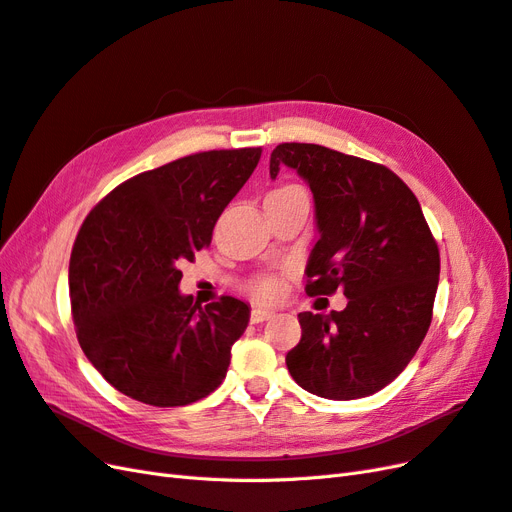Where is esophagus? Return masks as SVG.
Wrapping results in <instances>:
<instances>
[{"label":"esophagus","mask_w":512,"mask_h":512,"mask_svg":"<svg viewBox=\"0 0 512 512\" xmlns=\"http://www.w3.org/2000/svg\"><path fill=\"white\" fill-rule=\"evenodd\" d=\"M273 316V312L271 309H262V307H254L252 309V314H250V320L254 322V324H258V322H265V320H269Z\"/></svg>","instance_id":"esophagus-1"}]
</instances>
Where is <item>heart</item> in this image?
<instances>
[{
  "instance_id": "heart-1",
  "label": "heart",
  "mask_w": 512,
  "mask_h": 512,
  "mask_svg": "<svg viewBox=\"0 0 512 512\" xmlns=\"http://www.w3.org/2000/svg\"><path fill=\"white\" fill-rule=\"evenodd\" d=\"M292 190H299V188H297V185H284V188H277L273 192H292ZM282 290H284L282 277L275 275V273L260 275L250 284V292L260 301H275L282 294Z\"/></svg>"
}]
</instances>
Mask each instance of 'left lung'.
Returning a JSON list of instances; mask_svg holds the SVG:
<instances>
[{
  "label": "left lung",
  "instance_id": "obj_1",
  "mask_svg": "<svg viewBox=\"0 0 512 512\" xmlns=\"http://www.w3.org/2000/svg\"><path fill=\"white\" fill-rule=\"evenodd\" d=\"M294 168L316 205L318 241L307 260L309 297L342 288V312L299 314L290 376L324 399H359L391 384L431 324L440 252L416 196L393 170L335 149L282 143L271 179Z\"/></svg>",
  "mask_w": 512,
  "mask_h": 512
}]
</instances>
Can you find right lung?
<instances>
[{
	"instance_id": "obj_1",
	"label": "right lung",
	"mask_w": 512,
	"mask_h": 512,
	"mask_svg": "<svg viewBox=\"0 0 512 512\" xmlns=\"http://www.w3.org/2000/svg\"><path fill=\"white\" fill-rule=\"evenodd\" d=\"M260 147L203 151L136 175L89 211L70 256L76 337L104 380L158 408L213 393L250 322L235 297L200 307L179 292L185 260L260 160Z\"/></svg>"
}]
</instances>
